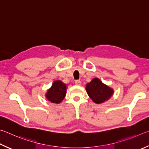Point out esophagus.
<instances>
[{
  "instance_id": "obj_1",
  "label": "esophagus",
  "mask_w": 149,
  "mask_h": 149,
  "mask_svg": "<svg viewBox=\"0 0 149 149\" xmlns=\"http://www.w3.org/2000/svg\"><path fill=\"white\" fill-rule=\"evenodd\" d=\"M81 81H80V80H75V84L76 85H77V86H80L81 85Z\"/></svg>"
}]
</instances>
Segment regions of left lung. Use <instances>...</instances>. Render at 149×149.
<instances>
[{
  "mask_svg": "<svg viewBox=\"0 0 149 149\" xmlns=\"http://www.w3.org/2000/svg\"><path fill=\"white\" fill-rule=\"evenodd\" d=\"M86 90L89 97L95 103L101 104L108 101L114 93V90L101 82L98 78H94L86 85Z\"/></svg>",
  "mask_w": 149,
  "mask_h": 149,
  "instance_id": "obj_1",
  "label": "left lung"
}]
</instances>
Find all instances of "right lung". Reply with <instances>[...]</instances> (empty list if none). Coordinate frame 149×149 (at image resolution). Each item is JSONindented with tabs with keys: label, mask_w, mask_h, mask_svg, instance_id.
I'll use <instances>...</instances> for the list:
<instances>
[{
	"label": "right lung",
	"mask_w": 149,
	"mask_h": 149,
	"mask_svg": "<svg viewBox=\"0 0 149 149\" xmlns=\"http://www.w3.org/2000/svg\"><path fill=\"white\" fill-rule=\"evenodd\" d=\"M67 93V84L61 80H55L51 88L47 90L46 98L53 103H60L64 100Z\"/></svg>",
	"instance_id": "obj_1"
}]
</instances>
